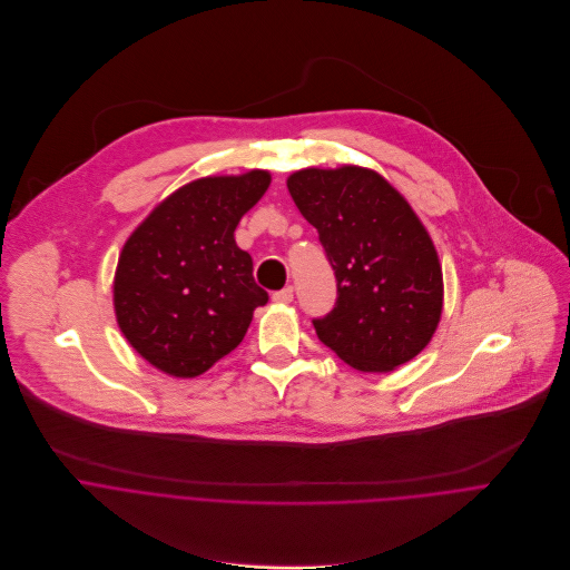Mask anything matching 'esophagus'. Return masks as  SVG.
Returning a JSON list of instances; mask_svg holds the SVG:
<instances>
[{
	"label": "esophagus",
	"mask_w": 570,
	"mask_h": 570,
	"mask_svg": "<svg viewBox=\"0 0 570 570\" xmlns=\"http://www.w3.org/2000/svg\"><path fill=\"white\" fill-rule=\"evenodd\" d=\"M272 298L276 301V303H292L294 301V287H283V289H278V292H274L272 294Z\"/></svg>",
	"instance_id": "34e87169"
}]
</instances>
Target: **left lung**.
<instances>
[{"instance_id": "1", "label": "left lung", "mask_w": 570, "mask_h": 570, "mask_svg": "<svg viewBox=\"0 0 570 570\" xmlns=\"http://www.w3.org/2000/svg\"><path fill=\"white\" fill-rule=\"evenodd\" d=\"M287 188L336 278L334 307L312 318L318 338L364 373L413 360L442 312L438 254L413 208L384 177L357 166L298 170Z\"/></svg>"}]
</instances>
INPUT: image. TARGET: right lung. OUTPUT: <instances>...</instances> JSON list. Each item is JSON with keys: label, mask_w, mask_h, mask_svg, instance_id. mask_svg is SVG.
<instances>
[{"label": "right lung", "mask_w": 570, "mask_h": 570, "mask_svg": "<svg viewBox=\"0 0 570 570\" xmlns=\"http://www.w3.org/2000/svg\"><path fill=\"white\" fill-rule=\"evenodd\" d=\"M269 173L204 177L164 199L126 243L114 309L132 348L155 368L197 377L240 346L269 294L236 245L240 217L265 195Z\"/></svg>", "instance_id": "obj_1"}]
</instances>
